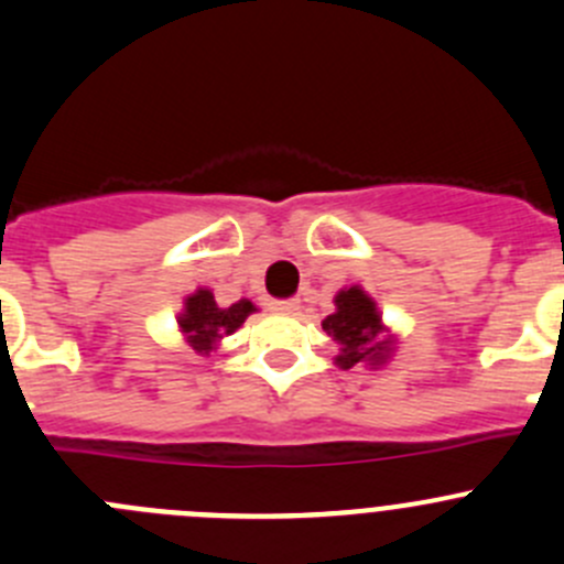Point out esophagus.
<instances>
[{"label": "esophagus", "mask_w": 564, "mask_h": 564, "mask_svg": "<svg viewBox=\"0 0 564 564\" xmlns=\"http://www.w3.org/2000/svg\"><path fill=\"white\" fill-rule=\"evenodd\" d=\"M297 308V300H278V303H272V311H278V314H294Z\"/></svg>", "instance_id": "esophagus-1"}]
</instances>
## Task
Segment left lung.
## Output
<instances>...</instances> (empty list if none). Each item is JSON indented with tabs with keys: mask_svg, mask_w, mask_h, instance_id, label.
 <instances>
[{
	"mask_svg": "<svg viewBox=\"0 0 564 564\" xmlns=\"http://www.w3.org/2000/svg\"><path fill=\"white\" fill-rule=\"evenodd\" d=\"M322 330L341 347V355L336 360L344 369H352L364 360H369L371 366L386 360L388 341H377L380 314H377L371 297H366L358 286L338 292L336 314L322 322Z\"/></svg>",
	"mask_w": 564,
	"mask_h": 564,
	"instance_id": "1",
	"label": "left lung"
}]
</instances>
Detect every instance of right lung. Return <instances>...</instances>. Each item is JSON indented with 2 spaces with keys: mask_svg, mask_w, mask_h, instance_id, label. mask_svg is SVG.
Here are the masks:
<instances>
[{
  "mask_svg": "<svg viewBox=\"0 0 564 564\" xmlns=\"http://www.w3.org/2000/svg\"><path fill=\"white\" fill-rule=\"evenodd\" d=\"M250 311H256L250 300H239L231 308H220L209 289H198V292H195L193 297H187V303H184V314L178 316V325L187 333L193 349L209 352V349L215 347L217 338L234 333L245 319H248Z\"/></svg>",
  "mask_w": 564,
  "mask_h": 564,
  "instance_id": "obj_1",
  "label": "right lung"
}]
</instances>
